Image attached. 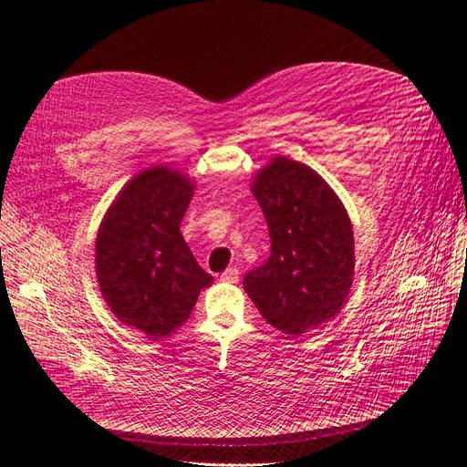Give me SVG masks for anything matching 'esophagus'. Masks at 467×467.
<instances>
[{"instance_id":"obj_1","label":"esophagus","mask_w":467,"mask_h":467,"mask_svg":"<svg viewBox=\"0 0 467 467\" xmlns=\"http://www.w3.org/2000/svg\"><path fill=\"white\" fill-rule=\"evenodd\" d=\"M238 268L236 266H229L227 271L221 275V282H227V284H236L238 282Z\"/></svg>"}]
</instances>
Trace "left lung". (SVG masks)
<instances>
[{
  "label": "left lung",
  "mask_w": 467,
  "mask_h": 467,
  "mask_svg": "<svg viewBox=\"0 0 467 467\" xmlns=\"http://www.w3.org/2000/svg\"><path fill=\"white\" fill-rule=\"evenodd\" d=\"M271 257L244 278L265 320L285 335L320 327L345 306L354 280V231L337 192L310 166L276 155L250 185Z\"/></svg>",
  "instance_id": "8db88e82"
}]
</instances>
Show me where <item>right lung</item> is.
I'll use <instances>...</instances> for the list:
<instances>
[{
	"mask_svg": "<svg viewBox=\"0 0 467 467\" xmlns=\"http://www.w3.org/2000/svg\"><path fill=\"white\" fill-rule=\"evenodd\" d=\"M194 187L171 166L145 168L119 191L96 234L104 301L119 322L151 340L183 326L201 289L213 282L180 231Z\"/></svg>",
	"mask_w": 467,
	"mask_h": 467,
	"instance_id": "obj_1",
	"label": "right lung"
}]
</instances>
